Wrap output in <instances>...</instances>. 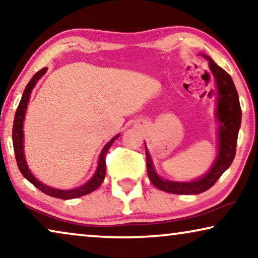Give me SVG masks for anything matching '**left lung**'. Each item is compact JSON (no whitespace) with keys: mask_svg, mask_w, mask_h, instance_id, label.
<instances>
[{"mask_svg":"<svg viewBox=\"0 0 258 258\" xmlns=\"http://www.w3.org/2000/svg\"><path fill=\"white\" fill-rule=\"evenodd\" d=\"M209 61V68L216 81L218 121V155L210 170L199 179L191 182H172L161 178L155 171L150 154L146 147L147 171L150 182L162 191L177 195H197L210 189L222 174L230 167L236 155L238 130L241 126L242 111L239 98L231 76L217 66L209 56H204Z\"/></svg>","mask_w":258,"mask_h":258,"instance_id":"left-lung-1","label":"left lung"}]
</instances>
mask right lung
<instances>
[{"instance_id": "right-lung-1", "label": "right lung", "mask_w": 258, "mask_h": 258, "mask_svg": "<svg viewBox=\"0 0 258 258\" xmlns=\"http://www.w3.org/2000/svg\"><path fill=\"white\" fill-rule=\"evenodd\" d=\"M45 72H47V68L41 69L40 72H37L33 76V79L29 81V83L27 84L26 89H24V93L22 95V98H21L19 107H17L15 118H14V125H13V146H14V151H15V157L17 162V167H19L21 174H22L24 177H26L28 181H29L31 184H34L37 189H40L42 192H44L45 195H49L51 197H55V199H61V200H72L76 199V197H81L84 195H88V194L93 192L94 190H96L98 186L101 185V183L103 182L105 177V155H107L108 150L110 149L111 144L115 142L116 139H118V135L109 141V142L105 144L103 149L101 151L100 158H98V164L97 169L95 171L93 177H91L89 181H88L86 184L79 186V188L70 189V190H61V189H55L51 188V186H48L43 184V183L38 181L36 177H34V175L31 174V171L28 168L26 158H24V150H23V121L24 116H26V110L28 107V102H29L30 94L33 91L34 87L36 86L37 81L41 79L42 76L44 75Z\"/></svg>"}]
</instances>
